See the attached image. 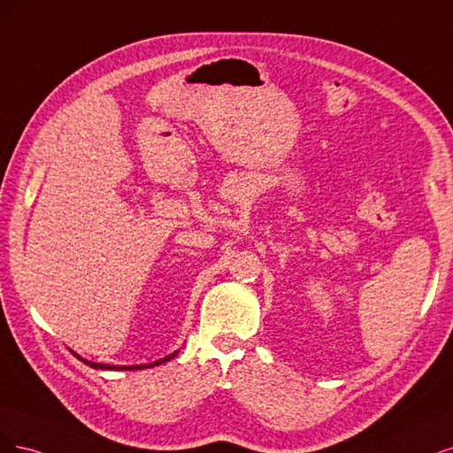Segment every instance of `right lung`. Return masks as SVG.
Returning <instances> with one entry per match:
<instances>
[{"mask_svg":"<svg viewBox=\"0 0 453 453\" xmlns=\"http://www.w3.org/2000/svg\"><path fill=\"white\" fill-rule=\"evenodd\" d=\"M174 356H177V352L174 354H171V356H167V357H164V359H157V361H154V363H149V365H104V363H92V361H86V359H82V357H79L81 361H84L86 365H90L92 369H111V371H137V369H147V367H156V365H162V363H165V361H169V359H173Z\"/></svg>","mask_w":453,"mask_h":453,"instance_id":"1","label":"right lung"}]
</instances>
